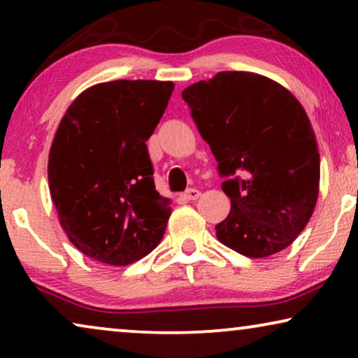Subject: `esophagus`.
Here are the masks:
<instances>
[{
  "mask_svg": "<svg viewBox=\"0 0 358 358\" xmlns=\"http://www.w3.org/2000/svg\"><path fill=\"white\" fill-rule=\"evenodd\" d=\"M200 190H197V189H189L187 192H184V195L182 197L185 199V200H197L199 197H200Z\"/></svg>",
  "mask_w": 358,
  "mask_h": 358,
  "instance_id": "1",
  "label": "esophagus"
}]
</instances>
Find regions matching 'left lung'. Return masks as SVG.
I'll return each mask as SVG.
<instances>
[{
	"instance_id": "obj_1",
	"label": "left lung",
	"mask_w": 358,
	"mask_h": 358,
	"mask_svg": "<svg viewBox=\"0 0 358 358\" xmlns=\"http://www.w3.org/2000/svg\"><path fill=\"white\" fill-rule=\"evenodd\" d=\"M212 148L231 200L218 241L246 257L290 246L310 222L320 194V150L300 101L271 78L220 71L182 91Z\"/></svg>"
}]
</instances>
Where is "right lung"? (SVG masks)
Instances as JSON below:
<instances>
[{"instance_id":"1","label":"right lung","mask_w":358,"mask_h":358,"mask_svg":"<svg viewBox=\"0 0 358 358\" xmlns=\"http://www.w3.org/2000/svg\"><path fill=\"white\" fill-rule=\"evenodd\" d=\"M173 91V81L99 83L60 120L48 189L68 239L94 261L129 266L163 239L171 199L156 192L146 140Z\"/></svg>"}]
</instances>
